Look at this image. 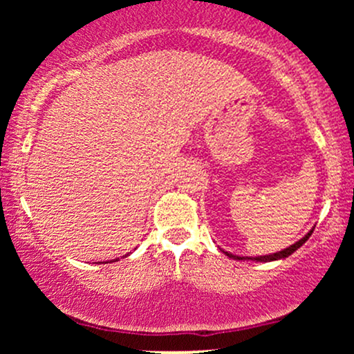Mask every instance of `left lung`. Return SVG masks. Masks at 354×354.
Masks as SVG:
<instances>
[{
  "label": "left lung",
  "instance_id": "left-lung-1",
  "mask_svg": "<svg viewBox=\"0 0 354 354\" xmlns=\"http://www.w3.org/2000/svg\"><path fill=\"white\" fill-rule=\"evenodd\" d=\"M311 233L313 231H310V233L306 234V236H304L303 239H299L298 243H295V245H291L290 248H286V250H283V251H279V253H274V254H268V256H256V261H273V259H281V258H288V256L290 254H293L296 250H298L299 246H303L304 243H306V239L311 236ZM230 256V258H234V259H245V258H239V256H233V254H230V253H226ZM248 259H251V258H248Z\"/></svg>",
  "mask_w": 354,
  "mask_h": 354
}]
</instances>
